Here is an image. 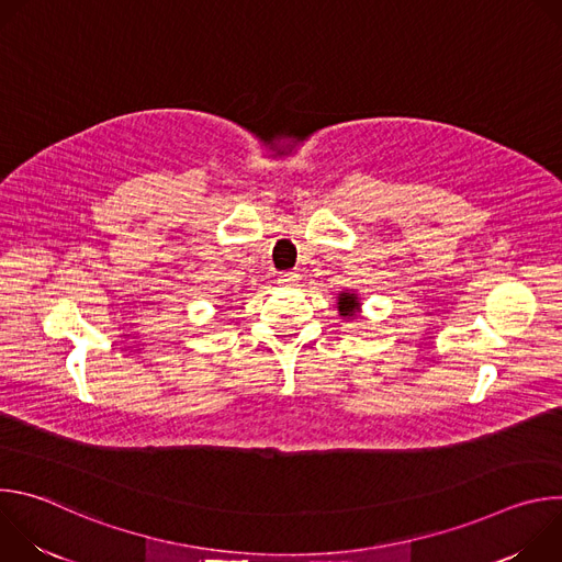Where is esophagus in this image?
<instances>
[{"label": "esophagus", "mask_w": 562, "mask_h": 562, "mask_svg": "<svg viewBox=\"0 0 562 562\" xmlns=\"http://www.w3.org/2000/svg\"><path fill=\"white\" fill-rule=\"evenodd\" d=\"M297 280H300V273H295V271H286V273H282V276L278 278V282H280L282 286H293V284H297Z\"/></svg>", "instance_id": "34e87169"}]
</instances>
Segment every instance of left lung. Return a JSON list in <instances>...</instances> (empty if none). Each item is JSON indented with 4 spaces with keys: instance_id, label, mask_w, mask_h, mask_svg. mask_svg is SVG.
Here are the masks:
<instances>
[{
    "instance_id": "left-lung-1",
    "label": "left lung",
    "mask_w": 562,
    "mask_h": 562,
    "mask_svg": "<svg viewBox=\"0 0 562 562\" xmlns=\"http://www.w3.org/2000/svg\"><path fill=\"white\" fill-rule=\"evenodd\" d=\"M358 311H360V297H358V293H353V291H342V293H338V313H340L342 317L353 319V317L358 315Z\"/></svg>"
}]
</instances>
